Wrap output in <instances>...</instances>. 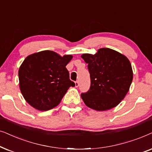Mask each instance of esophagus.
I'll use <instances>...</instances> for the list:
<instances>
[{
    "mask_svg": "<svg viewBox=\"0 0 152 152\" xmlns=\"http://www.w3.org/2000/svg\"><path fill=\"white\" fill-rule=\"evenodd\" d=\"M78 86H79V83H78V81L75 82V87H76V88H78Z\"/></svg>",
    "mask_w": 152,
    "mask_h": 152,
    "instance_id": "1",
    "label": "esophagus"
}]
</instances>
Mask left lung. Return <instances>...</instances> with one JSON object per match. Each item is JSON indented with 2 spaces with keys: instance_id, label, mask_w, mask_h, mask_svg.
<instances>
[{
  "instance_id": "left-lung-1",
  "label": "left lung",
  "mask_w": 152,
  "mask_h": 152,
  "mask_svg": "<svg viewBox=\"0 0 152 152\" xmlns=\"http://www.w3.org/2000/svg\"><path fill=\"white\" fill-rule=\"evenodd\" d=\"M81 57L90 74V88L81 94L86 106L98 111L117 106L124 99L133 80L128 58L108 48H100L94 55L83 54Z\"/></svg>"
}]
</instances>
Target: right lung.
Wrapping results in <instances>:
<instances>
[{"label": "right lung", "mask_w": 152, "mask_h": 152, "mask_svg": "<svg viewBox=\"0 0 152 152\" xmlns=\"http://www.w3.org/2000/svg\"><path fill=\"white\" fill-rule=\"evenodd\" d=\"M72 56L61 57L52 50L28 56L19 70V87L26 102L41 111L57 106L66 91L75 83L66 66Z\"/></svg>", "instance_id": "add662e5"}]
</instances>
